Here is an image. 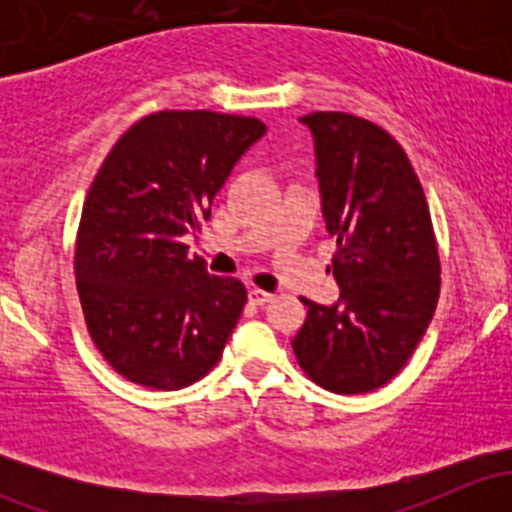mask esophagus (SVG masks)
Returning <instances> with one entry per match:
<instances>
[{"label":"esophagus","instance_id":"1","mask_svg":"<svg viewBox=\"0 0 512 512\" xmlns=\"http://www.w3.org/2000/svg\"><path fill=\"white\" fill-rule=\"evenodd\" d=\"M247 297H250V302L252 304H257V307H262V304H267L272 299V294L270 292H265V289H250V292H247Z\"/></svg>","mask_w":512,"mask_h":512}]
</instances>
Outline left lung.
<instances>
[{"mask_svg": "<svg viewBox=\"0 0 512 512\" xmlns=\"http://www.w3.org/2000/svg\"><path fill=\"white\" fill-rule=\"evenodd\" d=\"M309 126L332 270V307L302 299L307 319L292 339L304 374L334 394L389 384L426 334L441 292L431 213L404 148L381 126L342 111H314Z\"/></svg>", "mask_w": 512, "mask_h": 512, "instance_id": "left-lung-1", "label": "left lung"}]
</instances>
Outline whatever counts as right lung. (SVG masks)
I'll use <instances>...</instances> for the list:
<instances>
[{
    "instance_id": "obj_1",
    "label": "right lung",
    "mask_w": 512,
    "mask_h": 512,
    "mask_svg": "<svg viewBox=\"0 0 512 512\" xmlns=\"http://www.w3.org/2000/svg\"><path fill=\"white\" fill-rule=\"evenodd\" d=\"M260 118L158 111L133 123L98 168L76 235L86 329L123 379L175 391L203 379L240 319L247 289L188 257L183 235L265 136Z\"/></svg>"
}]
</instances>
